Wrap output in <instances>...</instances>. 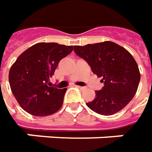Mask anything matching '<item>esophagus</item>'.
Wrapping results in <instances>:
<instances>
[{"label": "esophagus", "instance_id": "obj_1", "mask_svg": "<svg viewBox=\"0 0 152 152\" xmlns=\"http://www.w3.org/2000/svg\"><path fill=\"white\" fill-rule=\"evenodd\" d=\"M78 88H79V89H80V90H85V89H86V88H85V87H84V86H78Z\"/></svg>", "mask_w": 152, "mask_h": 152}]
</instances>
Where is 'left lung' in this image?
I'll return each instance as SVG.
<instances>
[{"label":"left lung","instance_id":"obj_1","mask_svg":"<svg viewBox=\"0 0 152 152\" xmlns=\"http://www.w3.org/2000/svg\"><path fill=\"white\" fill-rule=\"evenodd\" d=\"M74 51L104 83L102 90L95 92L94 100L86 106L106 116L123 109L135 95L140 80L138 65L130 53L111 41L74 46Z\"/></svg>","mask_w":152,"mask_h":152}]
</instances>
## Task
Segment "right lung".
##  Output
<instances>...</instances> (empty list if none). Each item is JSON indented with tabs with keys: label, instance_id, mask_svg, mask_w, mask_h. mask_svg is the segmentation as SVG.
I'll use <instances>...</instances> for the list:
<instances>
[{
	"label": "right lung",
	"instance_id": "right-lung-1",
	"mask_svg": "<svg viewBox=\"0 0 152 152\" xmlns=\"http://www.w3.org/2000/svg\"><path fill=\"white\" fill-rule=\"evenodd\" d=\"M72 50L73 46L38 43L19 55L9 71V83L23 110L34 116L44 117L61 107L66 88L50 86L49 81L60 60Z\"/></svg>",
	"mask_w": 152,
	"mask_h": 152
}]
</instances>
